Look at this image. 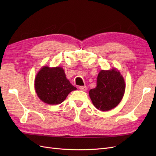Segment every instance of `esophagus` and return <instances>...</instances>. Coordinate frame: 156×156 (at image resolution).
Returning a JSON list of instances; mask_svg holds the SVG:
<instances>
[{
  "label": "esophagus",
  "instance_id": "34e87169",
  "mask_svg": "<svg viewBox=\"0 0 156 156\" xmlns=\"http://www.w3.org/2000/svg\"><path fill=\"white\" fill-rule=\"evenodd\" d=\"M79 88L80 90H83V91H86L87 90V86H80L79 87Z\"/></svg>",
  "mask_w": 156,
  "mask_h": 156
}]
</instances>
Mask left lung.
<instances>
[{
    "label": "left lung",
    "mask_w": 156,
    "mask_h": 156,
    "mask_svg": "<svg viewBox=\"0 0 156 156\" xmlns=\"http://www.w3.org/2000/svg\"><path fill=\"white\" fill-rule=\"evenodd\" d=\"M125 88L124 79L119 70H101L98 75L97 86L89 91V96L98 109L107 111L119 104Z\"/></svg>",
    "instance_id": "8db88e82"
}]
</instances>
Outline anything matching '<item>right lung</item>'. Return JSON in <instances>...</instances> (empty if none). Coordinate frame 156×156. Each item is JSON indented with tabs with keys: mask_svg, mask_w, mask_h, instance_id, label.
Returning <instances> with one entry per match:
<instances>
[{
	"mask_svg": "<svg viewBox=\"0 0 156 156\" xmlns=\"http://www.w3.org/2000/svg\"><path fill=\"white\" fill-rule=\"evenodd\" d=\"M34 82L37 96L49 105L60 104L71 92L77 90L67 79L61 67L44 66L37 73Z\"/></svg>",
	"mask_w": 156,
	"mask_h": 156,
	"instance_id": "1",
	"label": "right lung"
}]
</instances>
